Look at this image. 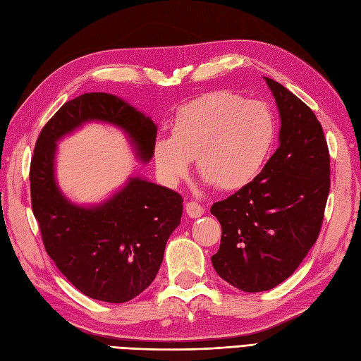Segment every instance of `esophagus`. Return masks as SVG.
I'll return each instance as SVG.
<instances>
[{"label": "esophagus", "mask_w": 361, "mask_h": 361, "mask_svg": "<svg viewBox=\"0 0 361 361\" xmlns=\"http://www.w3.org/2000/svg\"><path fill=\"white\" fill-rule=\"evenodd\" d=\"M185 212L190 218H199V216L204 214V207L197 202H187L185 204Z\"/></svg>", "instance_id": "1"}]
</instances>
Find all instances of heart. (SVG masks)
<instances>
[{
	"label": "heart",
	"mask_w": 361,
	"mask_h": 361,
	"mask_svg": "<svg viewBox=\"0 0 361 361\" xmlns=\"http://www.w3.org/2000/svg\"><path fill=\"white\" fill-rule=\"evenodd\" d=\"M271 111L233 92L207 94L179 109L171 139L157 140V173L174 185L196 160L197 173L214 188L236 191L255 180L275 143Z\"/></svg>",
	"instance_id": "1"
}]
</instances>
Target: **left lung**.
Listing matches in <instances>:
<instances>
[{
	"label": "left lung",
	"instance_id": "left-lung-1",
	"mask_svg": "<svg viewBox=\"0 0 361 361\" xmlns=\"http://www.w3.org/2000/svg\"><path fill=\"white\" fill-rule=\"evenodd\" d=\"M266 82L281 116L279 147L255 180L210 210L222 227L213 267L244 292L274 289L293 274L319 235L331 188L322 123L283 85Z\"/></svg>",
	"mask_w": 361,
	"mask_h": 361
}]
</instances>
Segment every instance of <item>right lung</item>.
I'll return each instance as SVG.
<instances>
[{"instance_id": "add662e5", "label": "right lung", "mask_w": 361, "mask_h": 361, "mask_svg": "<svg viewBox=\"0 0 361 361\" xmlns=\"http://www.w3.org/2000/svg\"><path fill=\"white\" fill-rule=\"evenodd\" d=\"M86 120L123 128L140 159L153 157V120L111 94L78 95L38 135L29 170L32 212L47 255L72 286L94 300L126 302L156 278L168 238L180 224L183 201L170 188L133 178L100 207L68 202L54 179L55 142Z\"/></svg>"}]
</instances>
